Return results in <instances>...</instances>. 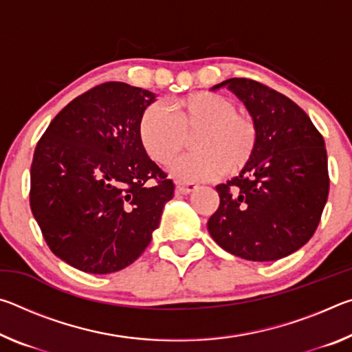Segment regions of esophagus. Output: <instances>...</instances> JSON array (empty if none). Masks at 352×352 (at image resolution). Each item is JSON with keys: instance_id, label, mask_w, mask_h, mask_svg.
<instances>
[{"instance_id": "34e87169", "label": "esophagus", "mask_w": 352, "mask_h": 352, "mask_svg": "<svg viewBox=\"0 0 352 352\" xmlns=\"http://www.w3.org/2000/svg\"><path fill=\"white\" fill-rule=\"evenodd\" d=\"M197 188L199 186L195 183H182V182L177 183V192H180V194H190V192H194Z\"/></svg>"}]
</instances>
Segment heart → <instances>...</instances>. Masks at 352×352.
<instances>
[{"instance_id": "heart-1", "label": "heart", "mask_w": 352, "mask_h": 352, "mask_svg": "<svg viewBox=\"0 0 352 352\" xmlns=\"http://www.w3.org/2000/svg\"><path fill=\"white\" fill-rule=\"evenodd\" d=\"M195 152L172 166V174L183 182H205L236 174L256 151L258 126L245 110L234 109L228 98L217 93H194L169 105H151L140 119L138 135L153 162L170 164L192 135Z\"/></svg>"}]
</instances>
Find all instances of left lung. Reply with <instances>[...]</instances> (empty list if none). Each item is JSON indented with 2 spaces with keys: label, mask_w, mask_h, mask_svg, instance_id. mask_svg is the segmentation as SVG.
I'll return each instance as SVG.
<instances>
[{
  "label": "left lung",
  "mask_w": 352,
  "mask_h": 352,
  "mask_svg": "<svg viewBox=\"0 0 352 352\" xmlns=\"http://www.w3.org/2000/svg\"><path fill=\"white\" fill-rule=\"evenodd\" d=\"M258 126V144L239 175L216 190L208 220L219 247L242 259L269 262L300 250L314 236L329 194L323 136L287 96L252 79L223 80Z\"/></svg>",
  "instance_id": "obj_1"
}]
</instances>
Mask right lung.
Returning a JSON list of instances; mask_svg holds the SVG:
<instances>
[{
  "label": "right lung",
  "instance_id": "1",
  "mask_svg": "<svg viewBox=\"0 0 352 352\" xmlns=\"http://www.w3.org/2000/svg\"><path fill=\"white\" fill-rule=\"evenodd\" d=\"M155 100L140 87L102 83L71 100L35 147L32 214L51 252L77 270L126 269L151 243L174 197V183L138 135Z\"/></svg>",
  "mask_w": 352,
  "mask_h": 352
}]
</instances>
